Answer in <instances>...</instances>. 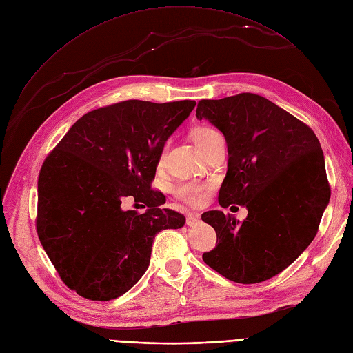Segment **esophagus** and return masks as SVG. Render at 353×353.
Listing matches in <instances>:
<instances>
[{"instance_id":"esophagus-1","label":"esophagus","mask_w":353,"mask_h":353,"mask_svg":"<svg viewBox=\"0 0 353 353\" xmlns=\"http://www.w3.org/2000/svg\"><path fill=\"white\" fill-rule=\"evenodd\" d=\"M200 221V216L199 214H196V213H189L188 216H186V223H188V226H194V225H197Z\"/></svg>"}]
</instances>
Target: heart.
Instances as JSON below:
<instances>
[{
	"label": "heart",
	"instance_id": "obj_1",
	"mask_svg": "<svg viewBox=\"0 0 353 353\" xmlns=\"http://www.w3.org/2000/svg\"><path fill=\"white\" fill-rule=\"evenodd\" d=\"M192 139L194 144L200 148V152L203 153L210 144L221 139V136L217 130H214L210 125H197L192 130ZM164 159H165V147L161 148V152L157 156V167H163ZM209 190H210L209 183H203L197 180L180 181L173 188V193L177 199L194 208L201 206L203 203L206 201Z\"/></svg>",
	"mask_w": 353,
	"mask_h": 353
}]
</instances>
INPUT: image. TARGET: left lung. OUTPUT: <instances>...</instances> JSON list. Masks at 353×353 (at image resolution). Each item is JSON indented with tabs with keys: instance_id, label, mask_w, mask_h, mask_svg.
I'll return each mask as SVG.
<instances>
[{
	"instance_id": "left-lung-1",
	"label": "left lung",
	"mask_w": 353,
	"mask_h": 353,
	"mask_svg": "<svg viewBox=\"0 0 353 353\" xmlns=\"http://www.w3.org/2000/svg\"><path fill=\"white\" fill-rule=\"evenodd\" d=\"M196 116L228 141L219 205L248 209L243 221L220 210L201 214L217 236L203 261L232 282H265L293 263L318 233L330 199L321 143L307 124L253 92L200 100Z\"/></svg>"
}]
</instances>
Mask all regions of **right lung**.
Returning <instances> with one entry per match:
<instances>
[{
    "label": "right lung",
    "mask_w": 353,
    "mask_h": 353,
    "mask_svg": "<svg viewBox=\"0 0 353 353\" xmlns=\"http://www.w3.org/2000/svg\"><path fill=\"white\" fill-rule=\"evenodd\" d=\"M194 100H127L79 119L46 157L39 174L35 226L61 281L90 301L132 289L150 263L154 236L186 219L161 208L152 189L157 156L189 117ZM134 199L144 214L123 211Z\"/></svg>",
    "instance_id": "1"
}]
</instances>
